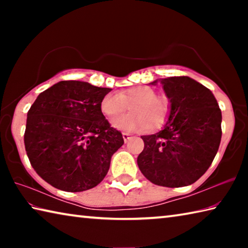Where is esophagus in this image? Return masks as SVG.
I'll return each instance as SVG.
<instances>
[{"label":"esophagus","instance_id":"1","mask_svg":"<svg viewBox=\"0 0 248 248\" xmlns=\"http://www.w3.org/2000/svg\"><path fill=\"white\" fill-rule=\"evenodd\" d=\"M123 138H124V142H128V140L130 139V138H131V134L128 133V132H124L123 133Z\"/></svg>","mask_w":248,"mask_h":248}]
</instances>
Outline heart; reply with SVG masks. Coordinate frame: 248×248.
Instances as JSON below:
<instances>
[{"instance_id": "1", "label": "heart", "mask_w": 248, "mask_h": 248, "mask_svg": "<svg viewBox=\"0 0 248 248\" xmlns=\"http://www.w3.org/2000/svg\"><path fill=\"white\" fill-rule=\"evenodd\" d=\"M130 106L133 114L112 123L114 127L133 131V130H156L169 119L170 103L165 96L149 85H136L124 89L117 93H108L100 103L103 114L108 119H115L122 115Z\"/></svg>"}]
</instances>
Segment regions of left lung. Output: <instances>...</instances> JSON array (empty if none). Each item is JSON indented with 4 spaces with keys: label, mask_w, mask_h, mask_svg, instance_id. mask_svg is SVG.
Instances as JSON below:
<instances>
[{
    "label": "left lung",
    "mask_w": 248,
    "mask_h": 248,
    "mask_svg": "<svg viewBox=\"0 0 248 248\" xmlns=\"http://www.w3.org/2000/svg\"><path fill=\"white\" fill-rule=\"evenodd\" d=\"M161 83L170 102V117L161 131L141 137L144 149L138 165L158 186H187L207 171L219 150L221 109L212 92L190 78Z\"/></svg>",
    "instance_id": "obj_1"
}]
</instances>
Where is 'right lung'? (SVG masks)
I'll return each instance as SVG.
<instances>
[{"mask_svg": "<svg viewBox=\"0 0 248 248\" xmlns=\"http://www.w3.org/2000/svg\"><path fill=\"white\" fill-rule=\"evenodd\" d=\"M111 89L61 81L40 93L27 112L25 149L33 170L58 189H91L108 173L124 144L100 103Z\"/></svg>", "mask_w": 248, "mask_h": 248, "instance_id": "add662e5", "label": "right lung"}]
</instances>
